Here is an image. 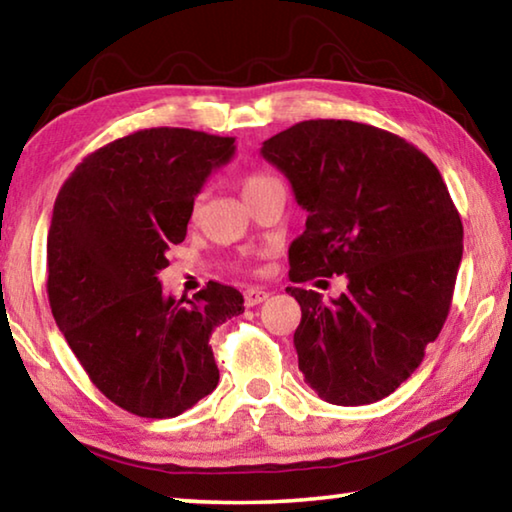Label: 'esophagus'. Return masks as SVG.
Wrapping results in <instances>:
<instances>
[{
  "label": "esophagus",
  "mask_w": 512,
  "mask_h": 512,
  "mask_svg": "<svg viewBox=\"0 0 512 512\" xmlns=\"http://www.w3.org/2000/svg\"><path fill=\"white\" fill-rule=\"evenodd\" d=\"M268 298V291L259 289V287H253V289H246L244 293V300H246V307H255L259 305V302H264Z\"/></svg>",
  "instance_id": "esophagus-1"
}]
</instances>
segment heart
Listing matches in <instances>:
<instances>
[{
  "label": "heart",
  "instance_id": "1",
  "mask_svg": "<svg viewBox=\"0 0 512 512\" xmlns=\"http://www.w3.org/2000/svg\"><path fill=\"white\" fill-rule=\"evenodd\" d=\"M280 180L273 178L271 173H264V171H253V173H246L244 178H241V194H244V198L248 201V198H253L255 194L264 192L266 187L271 185H277Z\"/></svg>",
  "mask_w": 512,
  "mask_h": 512
}]
</instances>
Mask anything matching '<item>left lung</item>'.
<instances>
[{
	"label": "left lung",
	"mask_w": 512,
	"mask_h": 512,
	"mask_svg": "<svg viewBox=\"0 0 512 512\" xmlns=\"http://www.w3.org/2000/svg\"><path fill=\"white\" fill-rule=\"evenodd\" d=\"M262 155L307 210L289 248L291 282L348 277L332 302L287 287L302 311L298 368L329 404L384 400L420 366L452 307L463 223L445 180L400 135L350 119L300 121Z\"/></svg>",
	"instance_id": "8db88e82"
}]
</instances>
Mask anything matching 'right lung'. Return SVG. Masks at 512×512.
Listing matches in <instances>:
<instances>
[{"label": "right lung", "instance_id": "1", "mask_svg": "<svg viewBox=\"0 0 512 512\" xmlns=\"http://www.w3.org/2000/svg\"><path fill=\"white\" fill-rule=\"evenodd\" d=\"M235 137L144 128L90 153L60 187L47 237V296L92 384L140 418H176L219 384L210 336L244 296L207 282L192 300L162 291L194 198Z\"/></svg>", "mask_w": 512, "mask_h": 512}]
</instances>
